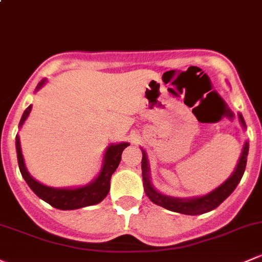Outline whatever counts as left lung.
Listing matches in <instances>:
<instances>
[{
  "instance_id": "1",
  "label": "left lung",
  "mask_w": 262,
  "mask_h": 262,
  "mask_svg": "<svg viewBox=\"0 0 262 262\" xmlns=\"http://www.w3.org/2000/svg\"><path fill=\"white\" fill-rule=\"evenodd\" d=\"M238 119H240L241 125L246 128L244 118L241 114H238ZM143 158H142V176H143V186H144V192L149 200L152 201L156 205L162 206L166 210L178 212V213L183 214H202L206 212H210L219 207L222 202L235 191L237 184L240 183L242 176H244L245 168H246L247 162V154H249V142L245 143L244 149H242L241 157L238 159V163L236 166L235 170L232 174L230 176L228 180H226L224 183L216 189L211 192V193L206 194V196L201 197H192V198H177V197H170L162 194L157 191L153 187L152 182H150L149 177V166H148V158L147 154L142 149Z\"/></svg>"
}]
</instances>
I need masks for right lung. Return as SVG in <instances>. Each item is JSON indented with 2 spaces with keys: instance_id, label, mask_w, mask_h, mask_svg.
Here are the masks:
<instances>
[{
  "instance_id": "obj_1",
  "label": "right lung",
  "mask_w": 262,
  "mask_h": 262,
  "mask_svg": "<svg viewBox=\"0 0 262 262\" xmlns=\"http://www.w3.org/2000/svg\"><path fill=\"white\" fill-rule=\"evenodd\" d=\"M45 81L46 79H43V80H41V82H38L36 90L42 88ZM31 108L32 106L30 105L22 114L20 125H18L20 128L22 124L25 123V120L27 119V117H29ZM128 145L129 143L123 142L119 143V144H110L106 148L100 173H99L98 177L92 183L86 184V186L78 187V188H52V187L41 184L40 182L34 180L30 176V173L27 172L21 152L20 138H18V136H16V152H17L18 168H20L22 177H24V180L26 181V183L29 184L30 188L34 191V193L37 197L48 202L52 207L59 208V210H76V208L86 207V206H93L101 202L106 197V194L109 193L110 178H112V174L119 166L123 150Z\"/></svg>"
}]
</instances>
